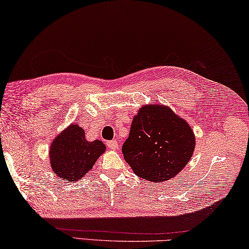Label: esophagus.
<instances>
[{"mask_svg": "<svg viewBox=\"0 0 249 249\" xmlns=\"http://www.w3.org/2000/svg\"><path fill=\"white\" fill-rule=\"evenodd\" d=\"M107 147H109L110 149H112V150H116V149L119 148V143H117V142H116L115 139L107 142Z\"/></svg>", "mask_w": 249, "mask_h": 249, "instance_id": "34e87169", "label": "esophagus"}]
</instances>
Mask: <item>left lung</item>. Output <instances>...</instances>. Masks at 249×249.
<instances>
[{
  "label": "left lung",
  "mask_w": 249,
  "mask_h": 249,
  "mask_svg": "<svg viewBox=\"0 0 249 249\" xmlns=\"http://www.w3.org/2000/svg\"><path fill=\"white\" fill-rule=\"evenodd\" d=\"M195 135L187 122L169 107H140L122 147L134 173L150 182H164L178 175L192 159Z\"/></svg>",
  "instance_id": "1"
}]
</instances>
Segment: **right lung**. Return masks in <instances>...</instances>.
I'll return each instance as SVG.
<instances>
[{
	"label": "right lung",
	"instance_id": "add662e5",
	"mask_svg": "<svg viewBox=\"0 0 249 249\" xmlns=\"http://www.w3.org/2000/svg\"><path fill=\"white\" fill-rule=\"evenodd\" d=\"M105 151V143L100 140L88 142L85 130L78 124H71L52 142L50 164L61 179L76 182L92 169Z\"/></svg>",
	"mask_w": 249,
	"mask_h": 249
}]
</instances>
